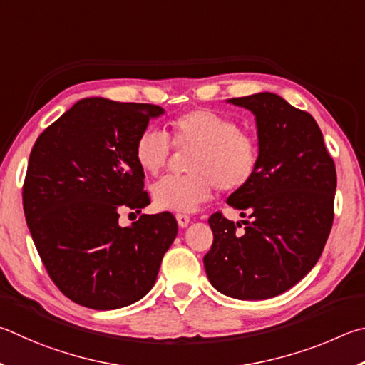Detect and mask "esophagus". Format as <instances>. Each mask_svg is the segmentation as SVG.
I'll return each instance as SVG.
<instances>
[{"mask_svg": "<svg viewBox=\"0 0 365 365\" xmlns=\"http://www.w3.org/2000/svg\"><path fill=\"white\" fill-rule=\"evenodd\" d=\"M176 220H178V222H181V225H186V222L189 221L187 216L182 215V213H178V215H176Z\"/></svg>", "mask_w": 365, "mask_h": 365, "instance_id": "obj_1", "label": "esophagus"}]
</instances>
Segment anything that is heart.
Returning a JSON list of instances; mask_svg holds the SVG:
<instances>
[{"instance_id":"heart-1","label":"heart","mask_w":365,"mask_h":365,"mask_svg":"<svg viewBox=\"0 0 365 365\" xmlns=\"http://www.w3.org/2000/svg\"><path fill=\"white\" fill-rule=\"evenodd\" d=\"M244 158H245V153L244 149H240V147H235L231 152L227 153V158H226V166L229 171H235L239 168V166L244 163ZM160 202L163 203V205L170 207V208H184V210H192L197 203H199L203 195H197L192 192H179L176 186H165L162 190H160Z\"/></svg>"}]
</instances>
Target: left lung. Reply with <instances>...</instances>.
Listing matches in <instances>:
<instances>
[{
  "label": "left lung",
  "mask_w": 365,
  "mask_h": 365,
  "mask_svg": "<svg viewBox=\"0 0 365 365\" xmlns=\"http://www.w3.org/2000/svg\"><path fill=\"white\" fill-rule=\"evenodd\" d=\"M162 113L152 104L81 99L30 152L25 220L48 276L76 304L108 311L139 302L176 239L171 213H140L150 199L138 147ZM121 205L138 208L128 227L118 221Z\"/></svg>",
  "instance_id": "obj_1"
}]
</instances>
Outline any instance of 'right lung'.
Wrapping results in <instances>:
<instances>
[{
	"label": "right lung",
	"instance_id": "obj_1",
	"mask_svg": "<svg viewBox=\"0 0 365 365\" xmlns=\"http://www.w3.org/2000/svg\"><path fill=\"white\" fill-rule=\"evenodd\" d=\"M229 102L257 118L258 158L227 199L244 220L210 216L213 245L203 264L218 292L266 299L292 289L321 258L334 225L336 170L308 112L272 93Z\"/></svg>",
	"mask_w": 365,
	"mask_h": 365
}]
</instances>
